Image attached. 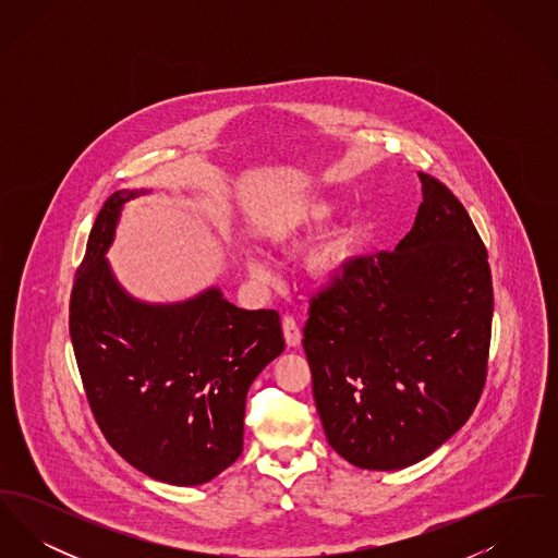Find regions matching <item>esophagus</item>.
Segmentation results:
<instances>
[{
  "instance_id": "esophagus-1",
  "label": "esophagus",
  "mask_w": 558,
  "mask_h": 558,
  "mask_svg": "<svg viewBox=\"0 0 558 558\" xmlns=\"http://www.w3.org/2000/svg\"><path fill=\"white\" fill-rule=\"evenodd\" d=\"M282 330H284L287 345L296 347L301 343V328H299L296 319L292 318V316H284L282 318Z\"/></svg>"
}]
</instances>
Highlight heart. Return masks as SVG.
I'll use <instances>...</instances> for the list:
<instances>
[{"instance_id":"1","label":"heart","mask_w":558,"mask_h":558,"mask_svg":"<svg viewBox=\"0 0 558 558\" xmlns=\"http://www.w3.org/2000/svg\"><path fill=\"white\" fill-rule=\"evenodd\" d=\"M337 211V205L330 198L314 196L292 205L291 209L282 213L269 228H267V242L278 248H287L303 236L312 234L322 228ZM357 253V234L353 228H343L332 232L330 236L319 240L318 244L307 253L305 266L312 278L319 282H330L345 271ZM246 269L262 278L266 269L257 259H246Z\"/></svg>"}]
</instances>
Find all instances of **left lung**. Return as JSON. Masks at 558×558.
<instances>
[{"mask_svg": "<svg viewBox=\"0 0 558 558\" xmlns=\"http://www.w3.org/2000/svg\"><path fill=\"white\" fill-rule=\"evenodd\" d=\"M396 251L353 259L310 299L303 349L332 450L357 469L421 462L464 425L485 387L494 289L487 251L450 187Z\"/></svg>", "mask_w": 558, "mask_h": 558, "instance_id": "8db88e82", "label": "left lung"}]
</instances>
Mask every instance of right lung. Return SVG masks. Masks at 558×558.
I'll use <instances>...</instances> for the list:
<instances>
[{
    "instance_id": "right-lung-1",
    "label": "right lung",
    "mask_w": 558,
    "mask_h": 558,
    "mask_svg": "<svg viewBox=\"0 0 558 558\" xmlns=\"http://www.w3.org/2000/svg\"><path fill=\"white\" fill-rule=\"evenodd\" d=\"M135 194L114 192L96 217L73 282L69 332L112 450L148 477L201 485L242 453L248 387L284 351L280 316L240 310L217 289L175 305L125 294L105 253Z\"/></svg>"
}]
</instances>
